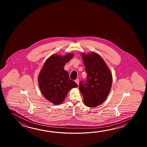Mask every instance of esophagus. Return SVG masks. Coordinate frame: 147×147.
I'll list each match as a JSON object with an SVG mask.
<instances>
[{
  "mask_svg": "<svg viewBox=\"0 0 147 147\" xmlns=\"http://www.w3.org/2000/svg\"><path fill=\"white\" fill-rule=\"evenodd\" d=\"M75 82H76V83L79 86V80L78 79H76V80H75Z\"/></svg>",
  "mask_w": 147,
  "mask_h": 147,
  "instance_id": "esophagus-1",
  "label": "esophagus"
}]
</instances>
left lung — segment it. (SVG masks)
Here are the masks:
<instances>
[{
	"mask_svg": "<svg viewBox=\"0 0 147 147\" xmlns=\"http://www.w3.org/2000/svg\"><path fill=\"white\" fill-rule=\"evenodd\" d=\"M87 80L79 83V90L86 106L95 107L103 103L109 94L113 76L106 63L99 55L94 52L81 53Z\"/></svg>",
	"mask_w": 147,
	"mask_h": 147,
	"instance_id": "8db88e82",
	"label": "left lung"
}]
</instances>
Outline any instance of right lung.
Instances as JSON below:
<instances>
[{
	"label": "right lung",
	"mask_w": 147,
	"mask_h": 147,
	"mask_svg": "<svg viewBox=\"0 0 147 147\" xmlns=\"http://www.w3.org/2000/svg\"><path fill=\"white\" fill-rule=\"evenodd\" d=\"M74 56L71 53L63 56L53 55L45 61L39 72L38 80L41 94L54 105L63 103L69 91L78 87L64 69L66 63Z\"/></svg>",
	"instance_id": "obj_1"
}]
</instances>
